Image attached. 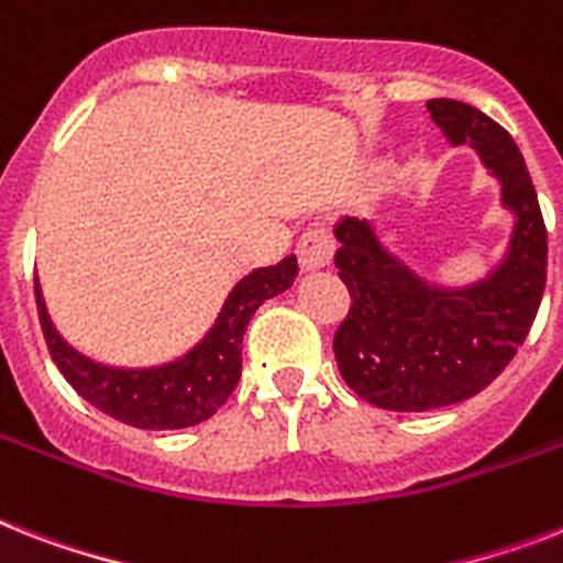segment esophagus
Masks as SVG:
<instances>
[{
    "instance_id": "obj_1",
    "label": "esophagus",
    "mask_w": 563,
    "mask_h": 563,
    "mask_svg": "<svg viewBox=\"0 0 563 563\" xmlns=\"http://www.w3.org/2000/svg\"><path fill=\"white\" fill-rule=\"evenodd\" d=\"M332 251H335V242L323 225L309 228L300 242H297V260H300V268L303 272H318L332 260Z\"/></svg>"
}]
</instances>
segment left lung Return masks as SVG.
Returning a JSON list of instances; mask_svg holds the SVG:
<instances>
[{"mask_svg": "<svg viewBox=\"0 0 563 563\" xmlns=\"http://www.w3.org/2000/svg\"><path fill=\"white\" fill-rule=\"evenodd\" d=\"M451 144H468L515 213L506 257L488 277L440 289L378 242L367 219L335 225L338 277L350 312L332 350L361 399L385 410L445 408L486 390L527 341L547 286V228L523 155L509 132L460 100H428Z\"/></svg>", "mask_w": 563, "mask_h": 563, "instance_id": "8db88e82", "label": "left lung"}]
</instances>
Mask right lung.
<instances>
[{"instance_id":"obj_1","label":"right lung","mask_w":563,"mask_h":563,"mask_svg":"<svg viewBox=\"0 0 563 563\" xmlns=\"http://www.w3.org/2000/svg\"><path fill=\"white\" fill-rule=\"evenodd\" d=\"M295 277L297 257L280 260L277 266L254 268L231 289L217 323L190 353L147 369L107 367L71 350L45 312L36 277L34 295L48 353L68 385L118 422L144 431H176L205 422L225 405L240 382L242 335L251 314L257 312L263 300L289 289Z\"/></svg>"}]
</instances>
